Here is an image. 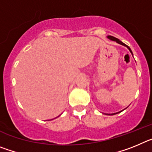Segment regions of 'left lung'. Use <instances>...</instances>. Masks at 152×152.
<instances>
[{"mask_svg": "<svg viewBox=\"0 0 152 152\" xmlns=\"http://www.w3.org/2000/svg\"><path fill=\"white\" fill-rule=\"evenodd\" d=\"M107 38H108L109 39L112 40V41H115V42H117V43L120 44V45H124V46H126V48H127V49H128L130 51V52H131V53H132V52L131 49H130L128 45H126V44H125V43H123V42H121V41H120V40H119V39L116 38V37H113V36H107ZM132 56H133V55H132ZM126 108H127V107H126ZM126 109H124V110H126ZM121 110V111H119V112L115 113H109V114H108V113H105V114H106V115H115V114L119 113H120V112H122V111H123V110Z\"/></svg>", "mask_w": 152, "mask_h": 152, "instance_id": "obj_1", "label": "left lung"}]
</instances>
